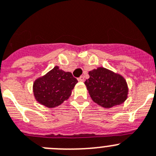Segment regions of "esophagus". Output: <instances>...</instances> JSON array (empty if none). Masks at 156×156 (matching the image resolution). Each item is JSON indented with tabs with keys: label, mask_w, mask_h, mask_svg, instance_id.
Segmentation results:
<instances>
[{
	"label": "esophagus",
	"mask_w": 156,
	"mask_h": 156,
	"mask_svg": "<svg viewBox=\"0 0 156 156\" xmlns=\"http://www.w3.org/2000/svg\"><path fill=\"white\" fill-rule=\"evenodd\" d=\"M78 80L79 81H85V77H84V76L79 77V78H78Z\"/></svg>",
	"instance_id": "esophagus-1"
}]
</instances>
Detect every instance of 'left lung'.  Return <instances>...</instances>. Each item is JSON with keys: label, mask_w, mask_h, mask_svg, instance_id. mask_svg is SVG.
<instances>
[{"label": "left lung", "mask_w": 156, "mask_h": 156, "mask_svg": "<svg viewBox=\"0 0 156 156\" xmlns=\"http://www.w3.org/2000/svg\"><path fill=\"white\" fill-rule=\"evenodd\" d=\"M88 75L85 84L92 99L99 106L111 108L126 100L128 88L121 75L104 68L92 70Z\"/></svg>", "instance_id": "obj_1"}]
</instances>
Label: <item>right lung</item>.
Listing matches in <instances>:
<instances>
[{"label":"right lung","instance_id":"1","mask_svg":"<svg viewBox=\"0 0 156 156\" xmlns=\"http://www.w3.org/2000/svg\"><path fill=\"white\" fill-rule=\"evenodd\" d=\"M78 80L71 72L54 67L47 75L38 78L33 84V93L38 102L53 108L61 105L70 97Z\"/></svg>","mask_w":156,"mask_h":156}]
</instances>
